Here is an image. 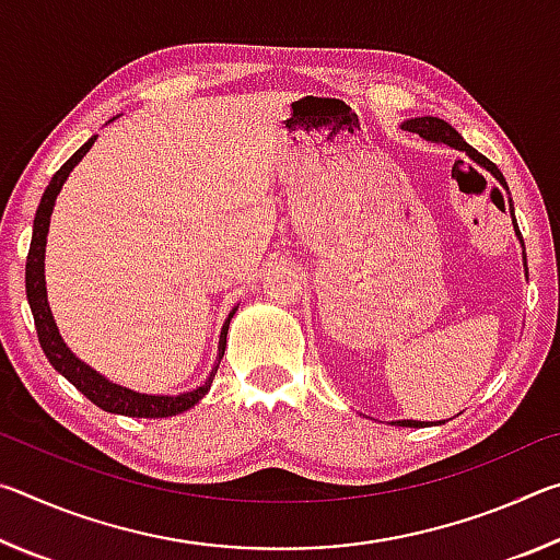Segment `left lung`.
I'll return each mask as SVG.
<instances>
[{
	"mask_svg": "<svg viewBox=\"0 0 560 560\" xmlns=\"http://www.w3.org/2000/svg\"><path fill=\"white\" fill-rule=\"evenodd\" d=\"M402 128L405 130H410V132H417V136L420 138H424V140H432V143H444V145H450V148H454V150H462V153H467L469 158H471V163H477L479 167H485V170H489L491 175H494L501 185L506 187V179H504V175H501V170L491 163V160H487L485 155L481 153H477V150H474L467 140H464L457 130H454L450 122H444L442 118H432V116H424V118H410V120H405L402 122ZM514 226H516V220H514ZM516 234H521L518 230H516ZM400 424V428H422L424 422H417V420H400L397 422Z\"/></svg>",
	"mask_w": 560,
	"mask_h": 560,
	"instance_id": "obj_1",
	"label": "left lung"
}]
</instances>
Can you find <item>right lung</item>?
I'll return each instance as SVG.
<instances>
[{
  "mask_svg": "<svg viewBox=\"0 0 560 560\" xmlns=\"http://www.w3.org/2000/svg\"><path fill=\"white\" fill-rule=\"evenodd\" d=\"M96 143V136L89 138L75 153L66 160V163L56 170V175L51 177L49 187L44 189L39 210H36L34 217V234H32V246H30V257H26V299H30L32 314H34V326L36 334H39V343L44 348L49 363L59 371L66 381L73 383L79 390L89 397L93 405H98L101 410L106 412H116V415H126V417H173L189 410L197 402L202 400L210 390V385L214 381L217 368H220V360L224 355L226 348V330H230V320L234 316L224 320L222 334H220V353H217V363L212 368L210 377H207L205 385L195 387L189 393H179V395H145V393H136L128 390V387L110 383L108 377H103L101 373L93 371L91 365L83 363L81 358H75L69 346L63 343V338L59 336V328H56V320L51 316L49 301H46V279H44V252H46V234H49V220L54 212V202L56 195L61 192V187L66 183V177L73 170V165L81 163V158L89 153L91 145Z\"/></svg>",
  "mask_w": 560,
  "mask_h": 560,
  "instance_id": "right-lung-1",
  "label": "right lung"
}]
</instances>
